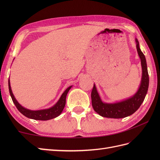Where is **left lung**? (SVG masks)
<instances>
[{"mask_svg":"<svg viewBox=\"0 0 160 160\" xmlns=\"http://www.w3.org/2000/svg\"><path fill=\"white\" fill-rule=\"evenodd\" d=\"M135 43H136L138 56L141 60L142 70L140 87L133 96L127 98V99L114 103H107L104 102L102 100L100 95L98 92L96 87L94 84L92 91H91L92 106L94 111L101 116L115 119L126 118L134 113L144 102L148 91L149 77L147 60H146L145 56L140 48V44H139L137 38L135 39Z\"/></svg>","mask_w":160,"mask_h":160,"instance_id":"obj_1","label":"left lung"}]
</instances>
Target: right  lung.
<instances>
[{
	"label": "right lung",
	"instance_id": "obj_1",
	"mask_svg": "<svg viewBox=\"0 0 160 160\" xmlns=\"http://www.w3.org/2000/svg\"><path fill=\"white\" fill-rule=\"evenodd\" d=\"M8 84H9V91L10 96H11L13 102L14 103L16 108H18V110L23 115H25V117L30 119H33V120H51V119L55 118L58 116H59V115L61 114V113H62V111H63L64 106H65L67 95L68 92H69V91L70 90L71 88L72 87V86H70L68 87L67 89L64 91L63 93L62 94V96H60L58 101L53 107H50L49 108H46V109L33 111V110L28 109V108L23 107L18 103V102L16 100V99L12 93L11 86H10L9 79L8 80Z\"/></svg>",
	"mask_w": 160,
	"mask_h": 160
}]
</instances>
